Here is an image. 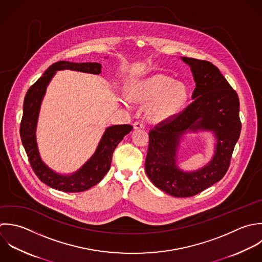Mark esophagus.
Listing matches in <instances>:
<instances>
[{"label":"esophagus","instance_id":"1","mask_svg":"<svg viewBox=\"0 0 262 262\" xmlns=\"http://www.w3.org/2000/svg\"><path fill=\"white\" fill-rule=\"evenodd\" d=\"M144 127H145V125H144V123L141 122V121H136V122L134 123V128H135V129H142V128H144Z\"/></svg>","mask_w":262,"mask_h":262}]
</instances>
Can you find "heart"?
I'll list each match as a JSON object with an SVG mask.
<instances>
[{"label": "heart", "instance_id": "1", "mask_svg": "<svg viewBox=\"0 0 262 262\" xmlns=\"http://www.w3.org/2000/svg\"><path fill=\"white\" fill-rule=\"evenodd\" d=\"M127 98L135 103H149L146 116L153 123L172 119L185 106L188 88L182 81H174L165 74L157 73L133 83L126 90Z\"/></svg>", "mask_w": 262, "mask_h": 262}]
</instances>
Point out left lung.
Returning a JSON list of instances; mask_svg holds the SVG:
<instances>
[{
	"instance_id": "obj_1",
	"label": "left lung",
	"mask_w": 262,
	"mask_h": 262,
	"mask_svg": "<svg viewBox=\"0 0 262 262\" xmlns=\"http://www.w3.org/2000/svg\"><path fill=\"white\" fill-rule=\"evenodd\" d=\"M191 67L196 88L193 102L169 121L149 133L146 173L155 187L174 197H191L221 181L229 169L241 134L239 97L220 69L211 62L182 57ZM211 131L215 154L203 168L185 172L177 165L181 138L189 131Z\"/></svg>"
}]
</instances>
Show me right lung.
<instances>
[{"label":"right lung","instance_id":"obj_1","mask_svg":"<svg viewBox=\"0 0 262 262\" xmlns=\"http://www.w3.org/2000/svg\"><path fill=\"white\" fill-rule=\"evenodd\" d=\"M102 65L97 62L74 63L59 61L52 64L27 91L23 103V115L20 123V137L29 163L39 179L47 186L62 192L77 193L89 190L102 181L111 165L112 155L117 145L122 141L133 126L129 124L112 125L106 128L93 156L75 172L60 174L51 169L40 158L35 130L40 104L51 79L58 70H75L100 74Z\"/></svg>","mask_w":262,"mask_h":262}]
</instances>
